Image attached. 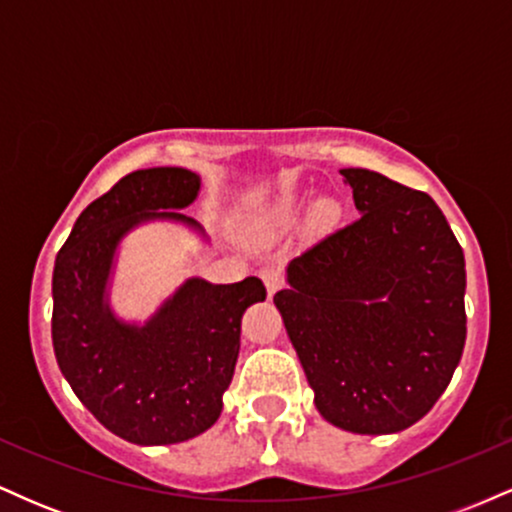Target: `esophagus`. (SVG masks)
Returning <instances> with one entry per match:
<instances>
[{"label": "esophagus", "mask_w": 512, "mask_h": 512, "mask_svg": "<svg viewBox=\"0 0 512 512\" xmlns=\"http://www.w3.org/2000/svg\"><path fill=\"white\" fill-rule=\"evenodd\" d=\"M260 276H262L264 286H267V291H269V293L279 291V289H281V284H284V279H281V274L276 272V269H269V267H267V269H262Z\"/></svg>", "instance_id": "1"}]
</instances>
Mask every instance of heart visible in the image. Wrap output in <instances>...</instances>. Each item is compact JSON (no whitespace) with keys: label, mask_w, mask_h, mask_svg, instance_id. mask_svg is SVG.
<instances>
[{"label":"heart","mask_w":512,"mask_h":512,"mask_svg":"<svg viewBox=\"0 0 512 512\" xmlns=\"http://www.w3.org/2000/svg\"><path fill=\"white\" fill-rule=\"evenodd\" d=\"M293 214V207H289V209H286V216H291Z\"/></svg>","instance_id":"heart-1"}]
</instances>
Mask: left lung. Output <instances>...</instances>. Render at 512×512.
Instances as JSON below:
<instances>
[{
    "label": "left lung",
    "mask_w": 512,
    "mask_h": 512,
    "mask_svg": "<svg viewBox=\"0 0 512 512\" xmlns=\"http://www.w3.org/2000/svg\"><path fill=\"white\" fill-rule=\"evenodd\" d=\"M358 219L289 264L274 296L315 407L363 436L424 419L467 339L464 255L426 192L342 168Z\"/></svg>",
    "instance_id": "obj_1"
}]
</instances>
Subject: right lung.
<instances>
[{
	"label": "right lung",
	"instance_id": "add662e5",
	"mask_svg": "<svg viewBox=\"0 0 512 512\" xmlns=\"http://www.w3.org/2000/svg\"><path fill=\"white\" fill-rule=\"evenodd\" d=\"M185 168L134 170L76 219L52 272V346L74 395L115 436L170 445L211 428L240 351V320L267 289L190 279L144 327L115 320L105 303L120 238L149 219L197 226L175 209L195 202Z\"/></svg>",
	"mask_w": 512,
	"mask_h": 512
}]
</instances>
